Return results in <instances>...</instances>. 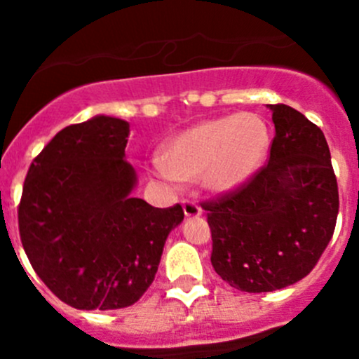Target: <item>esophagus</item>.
I'll list each match as a JSON object with an SVG mask.
<instances>
[{
	"mask_svg": "<svg viewBox=\"0 0 359 359\" xmlns=\"http://www.w3.org/2000/svg\"><path fill=\"white\" fill-rule=\"evenodd\" d=\"M182 208H184V215H186L187 219H196V217L201 215V208L194 201H184Z\"/></svg>",
	"mask_w": 359,
	"mask_h": 359,
	"instance_id": "obj_1",
	"label": "esophagus"
}]
</instances>
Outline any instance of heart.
<instances>
[{"mask_svg": "<svg viewBox=\"0 0 359 359\" xmlns=\"http://www.w3.org/2000/svg\"><path fill=\"white\" fill-rule=\"evenodd\" d=\"M271 149V130L255 112L203 119L166 140L159 151L161 175L201 180L213 194H231L252 182Z\"/></svg>", "mask_w": 359, "mask_h": 359, "instance_id": "b5f03b06", "label": "heart"}]
</instances>
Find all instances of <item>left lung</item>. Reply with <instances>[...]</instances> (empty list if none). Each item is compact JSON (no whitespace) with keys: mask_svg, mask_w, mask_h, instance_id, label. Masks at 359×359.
<instances>
[{"mask_svg":"<svg viewBox=\"0 0 359 359\" xmlns=\"http://www.w3.org/2000/svg\"><path fill=\"white\" fill-rule=\"evenodd\" d=\"M276 135L252 182L203 203L212 266L248 293L290 287L313 271L334 236L339 189L323 132L302 112L271 104Z\"/></svg>","mask_w":359,"mask_h":359,"instance_id":"left-lung-1","label":"left lung"}]
</instances>
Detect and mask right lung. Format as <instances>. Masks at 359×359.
<instances>
[{
	"instance_id": "obj_1",
	"label": "right lung",
	"mask_w": 359,
	"mask_h": 359,
	"mask_svg": "<svg viewBox=\"0 0 359 359\" xmlns=\"http://www.w3.org/2000/svg\"><path fill=\"white\" fill-rule=\"evenodd\" d=\"M130 125L112 116L60 130L34 158L19 205V231L32 269L67 306L83 311L135 304L154 281L182 206L133 198L125 159Z\"/></svg>"
}]
</instances>
